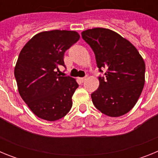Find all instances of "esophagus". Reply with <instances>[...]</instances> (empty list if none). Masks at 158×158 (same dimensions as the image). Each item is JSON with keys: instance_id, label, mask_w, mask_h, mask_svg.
I'll return each instance as SVG.
<instances>
[{"instance_id": "esophagus-1", "label": "esophagus", "mask_w": 158, "mask_h": 158, "mask_svg": "<svg viewBox=\"0 0 158 158\" xmlns=\"http://www.w3.org/2000/svg\"><path fill=\"white\" fill-rule=\"evenodd\" d=\"M86 80V77H81V78H79V81H80L81 83H83Z\"/></svg>"}]
</instances>
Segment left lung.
Masks as SVG:
<instances>
[{
    "mask_svg": "<svg viewBox=\"0 0 158 158\" xmlns=\"http://www.w3.org/2000/svg\"><path fill=\"white\" fill-rule=\"evenodd\" d=\"M93 49L100 85L91 94L95 107L103 114L118 117L131 111L145 83L146 65L138 50L128 40L109 29L96 27L81 33Z\"/></svg>",
    "mask_w": 158,
    "mask_h": 158,
    "instance_id": "8db88e82",
    "label": "left lung"
}]
</instances>
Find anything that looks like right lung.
<instances>
[{
	"label": "right lung",
	"mask_w": 158,
	"mask_h": 158,
	"mask_svg": "<svg viewBox=\"0 0 158 158\" xmlns=\"http://www.w3.org/2000/svg\"><path fill=\"white\" fill-rule=\"evenodd\" d=\"M73 31L40 32L31 39L19 54L14 74L23 101L39 118H62L70 111L72 96L78 88L74 78L58 73L65 51L79 40Z\"/></svg>",
	"instance_id": "right-lung-1"
}]
</instances>
